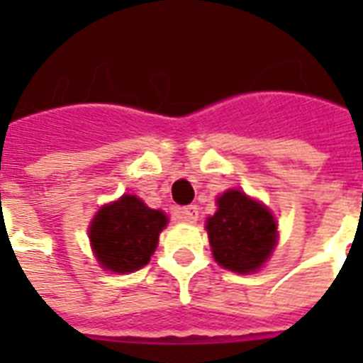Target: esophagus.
Returning <instances> with one entry per match:
<instances>
[{
    "mask_svg": "<svg viewBox=\"0 0 363 363\" xmlns=\"http://www.w3.org/2000/svg\"><path fill=\"white\" fill-rule=\"evenodd\" d=\"M175 218L182 222H196L199 216V211H198V205H186V207H179L175 209Z\"/></svg>",
    "mask_w": 363,
    "mask_h": 363,
    "instance_id": "1",
    "label": "esophagus"
}]
</instances>
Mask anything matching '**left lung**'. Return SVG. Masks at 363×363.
<instances>
[{"mask_svg": "<svg viewBox=\"0 0 363 363\" xmlns=\"http://www.w3.org/2000/svg\"><path fill=\"white\" fill-rule=\"evenodd\" d=\"M205 228L216 262L235 273L256 271L275 248L277 222L273 215L239 190L222 194L218 211Z\"/></svg>", "mask_w": 363, "mask_h": 363, "instance_id": "obj_1", "label": "left lung"}]
</instances>
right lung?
Wrapping results in <instances>:
<instances>
[{"mask_svg":"<svg viewBox=\"0 0 363 363\" xmlns=\"http://www.w3.org/2000/svg\"><path fill=\"white\" fill-rule=\"evenodd\" d=\"M167 224L162 211H154L135 196H122L105 205L90 226L96 258L105 269L131 273L150 262L158 235Z\"/></svg>","mask_w":363,"mask_h":363,"instance_id":"1","label":"right lung"}]
</instances>
